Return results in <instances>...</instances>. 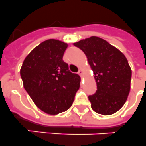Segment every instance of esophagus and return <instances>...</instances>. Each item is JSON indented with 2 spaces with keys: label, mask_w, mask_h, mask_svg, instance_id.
Instances as JSON below:
<instances>
[{
  "label": "esophagus",
  "mask_w": 146,
  "mask_h": 146,
  "mask_svg": "<svg viewBox=\"0 0 146 146\" xmlns=\"http://www.w3.org/2000/svg\"><path fill=\"white\" fill-rule=\"evenodd\" d=\"M78 73H79V75H80V76L82 75V73H83V70H82L79 69V72H78Z\"/></svg>",
  "instance_id": "1"
}]
</instances>
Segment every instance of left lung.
Wrapping results in <instances>:
<instances>
[{
	"label": "left lung",
	"mask_w": 146,
	"mask_h": 146,
	"mask_svg": "<svg viewBox=\"0 0 146 146\" xmlns=\"http://www.w3.org/2000/svg\"><path fill=\"white\" fill-rule=\"evenodd\" d=\"M73 45L84 52L96 83V91L88 99L97 113L111 115L118 111L130 92L131 70L118 49L100 38L90 37Z\"/></svg>",
	"instance_id": "obj_1"
}]
</instances>
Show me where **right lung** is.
<instances>
[{
    "label": "right lung",
    "mask_w": 146,
    "mask_h": 146,
    "mask_svg": "<svg viewBox=\"0 0 146 146\" xmlns=\"http://www.w3.org/2000/svg\"><path fill=\"white\" fill-rule=\"evenodd\" d=\"M67 44L55 39L32 50L21 68L24 87L39 109L50 115L69 109L79 90L80 76L63 61Z\"/></svg>",
    "instance_id": "obj_1"
}]
</instances>
